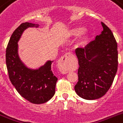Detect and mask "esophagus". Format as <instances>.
Listing matches in <instances>:
<instances>
[{"mask_svg": "<svg viewBox=\"0 0 123 123\" xmlns=\"http://www.w3.org/2000/svg\"><path fill=\"white\" fill-rule=\"evenodd\" d=\"M71 57H72V54L70 53H67L59 60L58 66L59 70L62 73H67L69 71V61Z\"/></svg>", "mask_w": 123, "mask_h": 123, "instance_id": "1", "label": "esophagus"}]
</instances>
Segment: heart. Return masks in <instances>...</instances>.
<instances>
[{"label":"heart","instance_id":"obj_1","mask_svg":"<svg viewBox=\"0 0 123 123\" xmlns=\"http://www.w3.org/2000/svg\"><path fill=\"white\" fill-rule=\"evenodd\" d=\"M84 28L81 27V26H77V27H75L72 28L71 29H70L68 31V34L70 36H76L79 35L82 32V37L80 40V44H82L85 41H86V39L87 38L88 33L86 31H84Z\"/></svg>","mask_w":123,"mask_h":123}]
</instances>
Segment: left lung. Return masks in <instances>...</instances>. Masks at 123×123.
I'll list each match as a JSON object with an SVG mask.
<instances>
[{
  "mask_svg": "<svg viewBox=\"0 0 123 123\" xmlns=\"http://www.w3.org/2000/svg\"><path fill=\"white\" fill-rule=\"evenodd\" d=\"M103 31L84 48H78L79 81L76 93L86 99H98L112 84L117 70V44L111 30L101 22Z\"/></svg>",
  "mask_w": 123,
  "mask_h": 123,
  "instance_id": "1",
  "label": "left lung"
}]
</instances>
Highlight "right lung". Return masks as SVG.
Wrapping results in <instances>:
<instances>
[{"label":"right lung","instance_id":"add662e5","mask_svg":"<svg viewBox=\"0 0 123 123\" xmlns=\"http://www.w3.org/2000/svg\"><path fill=\"white\" fill-rule=\"evenodd\" d=\"M39 26V24L29 22L21 24L11 36L6 54L11 82L22 97L34 104H41L50 100L55 94L57 81L52 71L53 61L48 60L39 68H31L19 55L18 43L22 34L28 28H38Z\"/></svg>","mask_w":123,"mask_h":123}]
</instances>
